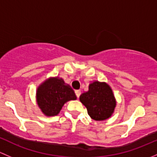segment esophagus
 I'll return each mask as SVG.
<instances>
[{
  "instance_id": "34e87169",
  "label": "esophagus",
  "mask_w": 157,
  "mask_h": 157,
  "mask_svg": "<svg viewBox=\"0 0 157 157\" xmlns=\"http://www.w3.org/2000/svg\"><path fill=\"white\" fill-rule=\"evenodd\" d=\"M75 95H76V97L77 98H79V97H80V95H81V90H76L75 91Z\"/></svg>"
}]
</instances>
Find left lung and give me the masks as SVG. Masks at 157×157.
<instances>
[{
  "label": "left lung",
  "instance_id": "1",
  "mask_svg": "<svg viewBox=\"0 0 157 157\" xmlns=\"http://www.w3.org/2000/svg\"><path fill=\"white\" fill-rule=\"evenodd\" d=\"M79 99L87 108L88 115L97 121L110 117L116 106L112 89L105 82H94L90 84L88 91L82 94Z\"/></svg>",
  "mask_w": 157,
  "mask_h": 157
}]
</instances>
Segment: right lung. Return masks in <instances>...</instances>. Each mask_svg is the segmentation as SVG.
<instances>
[{"label": "right lung", "mask_w": 157, "mask_h": 157, "mask_svg": "<svg viewBox=\"0 0 157 157\" xmlns=\"http://www.w3.org/2000/svg\"><path fill=\"white\" fill-rule=\"evenodd\" d=\"M75 93L62 78H52L44 82L37 90V103L43 113L56 116L66 102L75 100Z\"/></svg>", "instance_id": "right-lung-1"}]
</instances>
